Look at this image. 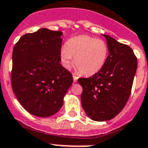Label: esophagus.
I'll use <instances>...</instances> for the list:
<instances>
[{
	"label": "esophagus",
	"instance_id": "obj_1",
	"mask_svg": "<svg viewBox=\"0 0 148 148\" xmlns=\"http://www.w3.org/2000/svg\"><path fill=\"white\" fill-rule=\"evenodd\" d=\"M73 79H74V82H76L77 81V79H78V77H77V76H76L75 74H73Z\"/></svg>",
	"mask_w": 148,
	"mask_h": 148
}]
</instances>
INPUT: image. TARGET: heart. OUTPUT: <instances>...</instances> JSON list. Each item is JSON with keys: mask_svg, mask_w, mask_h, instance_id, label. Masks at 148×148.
I'll return each mask as SVG.
<instances>
[{"mask_svg": "<svg viewBox=\"0 0 148 148\" xmlns=\"http://www.w3.org/2000/svg\"><path fill=\"white\" fill-rule=\"evenodd\" d=\"M108 55V47L103 40L85 34L69 39L66 47L60 50L62 65L69 68L74 57L75 66L86 76L99 72L106 64Z\"/></svg>", "mask_w": 148, "mask_h": 148, "instance_id": "obj_1", "label": "heart"}]
</instances>
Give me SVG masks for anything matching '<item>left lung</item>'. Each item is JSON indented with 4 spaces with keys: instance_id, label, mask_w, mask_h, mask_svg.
Masks as SVG:
<instances>
[{
    "instance_id": "obj_1",
    "label": "left lung",
    "mask_w": 148,
    "mask_h": 148,
    "mask_svg": "<svg viewBox=\"0 0 148 148\" xmlns=\"http://www.w3.org/2000/svg\"><path fill=\"white\" fill-rule=\"evenodd\" d=\"M106 38L109 54L100 71L88 78H79L82 87L81 102L86 114L94 121L113 119L127 103L137 69L132 49L109 35Z\"/></svg>"
}]
</instances>
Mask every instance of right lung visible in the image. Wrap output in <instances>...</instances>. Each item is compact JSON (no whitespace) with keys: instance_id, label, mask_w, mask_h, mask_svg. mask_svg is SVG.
Returning a JSON list of instances; mask_svg holds the SVG:
<instances>
[{"instance_id":"obj_1","label":"right lung","mask_w":148,"mask_h":148,"mask_svg":"<svg viewBox=\"0 0 148 148\" xmlns=\"http://www.w3.org/2000/svg\"><path fill=\"white\" fill-rule=\"evenodd\" d=\"M62 35L42 28L23 35L13 49V92L23 108L36 116L58 113L73 82L72 74L60 63Z\"/></svg>"}]
</instances>
